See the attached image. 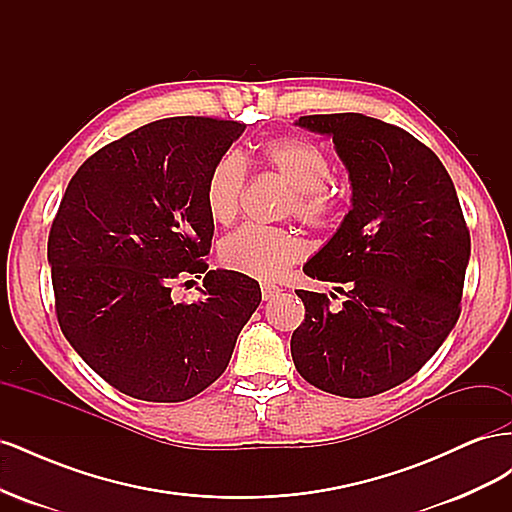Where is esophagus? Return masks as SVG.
I'll return each instance as SVG.
<instances>
[{
	"label": "esophagus",
	"instance_id": "1",
	"mask_svg": "<svg viewBox=\"0 0 512 512\" xmlns=\"http://www.w3.org/2000/svg\"><path fill=\"white\" fill-rule=\"evenodd\" d=\"M260 292H262V299L265 301H271V299H275V297H280L282 294V288L280 286H275V284H262L260 286Z\"/></svg>",
	"mask_w": 512,
	"mask_h": 512
}]
</instances>
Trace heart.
I'll return each mask as SVG.
<instances>
[{
  "label": "heart",
  "mask_w": 512,
  "mask_h": 512,
  "mask_svg": "<svg viewBox=\"0 0 512 512\" xmlns=\"http://www.w3.org/2000/svg\"><path fill=\"white\" fill-rule=\"evenodd\" d=\"M258 162L290 185L288 211L314 228H327L342 215L344 200L329 181L331 162L324 149L303 136H280L262 143ZM247 183L245 164L235 153L215 162L205 183V207L215 224H230L241 209ZM305 254L294 230L245 224L228 235L220 247L224 267L243 275L275 280Z\"/></svg>",
  "instance_id": "1"
}]
</instances>
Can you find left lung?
<instances>
[{
  "mask_svg": "<svg viewBox=\"0 0 512 512\" xmlns=\"http://www.w3.org/2000/svg\"><path fill=\"white\" fill-rule=\"evenodd\" d=\"M297 126L333 136L352 209L303 267L346 301L335 312L327 294L297 290L305 320L292 361L320 391L378 395L412 378L453 331L470 230L444 164L410 132L361 113L305 115Z\"/></svg>",
  "mask_w": 512,
  "mask_h": 512,
  "instance_id": "obj_1",
  "label": "left lung"
}]
</instances>
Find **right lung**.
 Returning <instances> with one entry per match:
<instances>
[{
    "label": "right lung",
    "instance_id": "add662e5",
    "mask_svg": "<svg viewBox=\"0 0 512 512\" xmlns=\"http://www.w3.org/2000/svg\"><path fill=\"white\" fill-rule=\"evenodd\" d=\"M239 121L168 117L98 149L70 179L49 232L61 333L117 391L173 404L218 380L260 303L258 282L207 271L211 166ZM206 273L204 299L175 304L183 274Z\"/></svg>",
    "mask_w": 512,
    "mask_h": 512
}]
</instances>
